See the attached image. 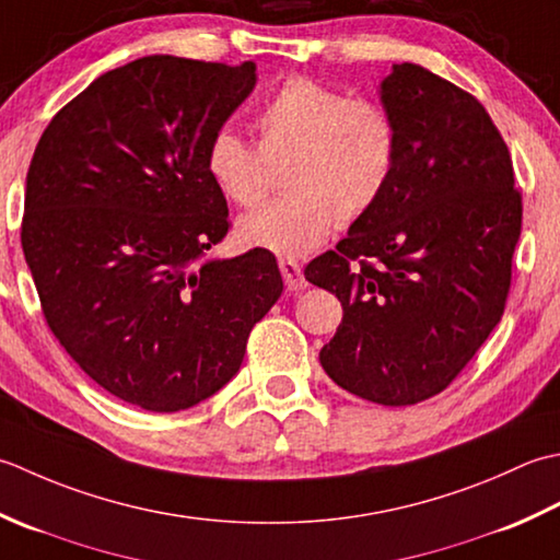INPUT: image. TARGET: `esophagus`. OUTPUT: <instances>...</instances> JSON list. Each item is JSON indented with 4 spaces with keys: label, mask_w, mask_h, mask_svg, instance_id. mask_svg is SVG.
Returning <instances> with one entry per match:
<instances>
[{
    "label": "esophagus",
    "mask_w": 560,
    "mask_h": 560,
    "mask_svg": "<svg viewBox=\"0 0 560 560\" xmlns=\"http://www.w3.org/2000/svg\"><path fill=\"white\" fill-rule=\"evenodd\" d=\"M280 272L284 278V288H288L290 292H300L306 288L302 266L296 264L294 258H280Z\"/></svg>",
    "instance_id": "1"
}]
</instances>
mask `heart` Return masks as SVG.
<instances>
[{"label":"heart","mask_w":560,"mask_h":560,"mask_svg":"<svg viewBox=\"0 0 560 560\" xmlns=\"http://www.w3.org/2000/svg\"><path fill=\"white\" fill-rule=\"evenodd\" d=\"M258 149L232 130L212 135L205 168L222 196L248 208L264 196V159L290 156L288 196L264 202L236 222L238 242L278 256L322 246L340 220L370 212L389 186L398 132L386 108L350 98L306 77L282 82L258 108Z\"/></svg>","instance_id":"b5f03b06"}]
</instances>
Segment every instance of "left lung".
<instances>
[{"instance_id": "8db88e82", "label": "left lung", "mask_w": 560, "mask_h": 560, "mask_svg": "<svg viewBox=\"0 0 560 560\" xmlns=\"http://www.w3.org/2000/svg\"><path fill=\"white\" fill-rule=\"evenodd\" d=\"M380 101L398 132L389 186L304 278L343 306L318 352L330 380L410 406L447 389L503 316L522 196L508 144L471 94L404 62Z\"/></svg>"}]
</instances>
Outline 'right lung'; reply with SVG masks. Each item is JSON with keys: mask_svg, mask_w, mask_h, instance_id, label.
Segmentation results:
<instances>
[{"mask_svg": "<svg viewBox=\"0 0 560 560\" xmlns=\"http://www.w3.org/2000/svg\"><path fill=\"white\" fill-rule=\"evenodd\" d=\"M256 65L150 55L94 79L45 128L21 246L60 346L113 396L174 413L217 394L282 294L276 256L230 230L205 168Z\"/></svg>", "mask_w": 560, "mask_h": 560, "instance_id": "obj_1", "label": "right lung"}]
</instances>
